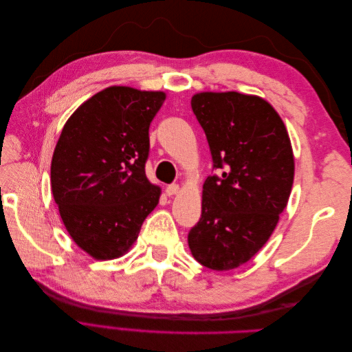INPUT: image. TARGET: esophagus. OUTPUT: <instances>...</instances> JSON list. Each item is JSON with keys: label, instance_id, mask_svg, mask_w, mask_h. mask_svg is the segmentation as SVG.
<instances>
[{"label": "esophagus", "instance_id": "34e87169", "mask_svg": "<svg viewBox=\"0 0 352 352\" xmlns=\"http://www.w3.org/2000/svg\"><path fill=\"white\" fill-rule=\"evenodd\" d=\"M177 192H179V185H176V184H172V185H168V186L166 188V194H167L168 197L176 195Z\"/></svg>", "mask_w": 352, "mask_h": 352}]
</instances>
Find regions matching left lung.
Wrapping results in <instances>:
<instances>
[{
  "instance_id": "1",
  "label": "left lung",
  "mask_w": 352,
  "mask_h": 352,
  "mask_svg": "<svg viewBox=\"0 0 352 352\" xmlns=\"http://www.w3.org/2000/svg\"><path fill=\"white\" fill-rule=\"evenodd\" d=\"M190 107L219 175L206 179L201 219L188 243L206 267L236 269L267 242L289 199L291 141L279 114L258 97L201 92Z\"/></svg>"
}]
</instances>
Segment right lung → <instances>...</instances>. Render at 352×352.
Returning <instances> with one entry per match:
<instances>
[{
  "label": "right lung",
  "mask_w": 352,
  "mask_h": 352,
  "mask_svg": "<svg viewBox=\"0 0 352 352\" xmlns=\"http://www.w3.org/2000/svg\"><path fill=\"white\" fill-rule=\"evenodd\" d=\"M163 92L111 87L95 94L63 127L51 188L73 241L97 260L131 248L160 189L145 176L150 124Z\"/></svg>",
  "instance_id": "right-lung-1"
}]
</instances>
